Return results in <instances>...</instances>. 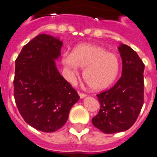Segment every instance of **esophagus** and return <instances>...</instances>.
Wrapping results in <instances>:
<instances>
[{"mask_svg": "<svg viewBox=\"0 0 157 157\" xmlns=\"http://www.w3.org/2000/svg\"><path fill=\"white\" fill-rule=\"evenodd\" d=\"M78 94H79V96H80V98H84L85 97H86V94H83V93H81V92H78Z\"/></svg>", "mask_w": 157, "mask_h": 157, "instance_id": "esophagus-1", "label": "esophagus"}]
</instances>
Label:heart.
Here are the masks:
<instances>
[{"mask_svg":"<svg viewBox=\"0 0 157 157\" xmlns=\"http://www.w3.org/2000/svg\"><path fill=\"white\" fill-rule=\"evenodd\" d=\"M63 63L69 71V79L84 68L83 80L93 90H100L110 86L120 73L121 61L114 53L108 52L103 47L94 44H80L72 54H64Z\"/></svg>","mask_w":157,"mask_h":157,"instance_id":"heart-1","label":"heart"}]
</instances>
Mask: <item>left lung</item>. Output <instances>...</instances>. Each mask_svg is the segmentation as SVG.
I'll return each instance as SVG.
<instances>
[{
	"instance_id": "obj_1",
	"label": "left lung",
	"mask_w": 157,
	"mask_h": 157,
	"mask_svg": "<svg viewBox=\"0 0 157 157\" xmlns=\"http://www.w3.org/2000/svg\"><path fill=\"white\" fill-rule=\"evenodd\" d=\"M122 76L113 87L97 94L100 104L92 119L95 127L105 133H115L133 125L144 105V63L136 51L121 44Z\"/></svg>"
}]
</instances>
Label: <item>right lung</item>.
Instances as JSON below:
<instances>
[{
  "label": "right lung",
  "instance_id": "1",
  "mask_svg": "<svg viewBox=\"0 0 157 157\" xmlns=\"http://www.w3.org/2000/svg\"><path fill=\"white\" fill-rule=\"evenodd\" d=\"M62 45L59 38L37 35L15 60L13 95L18 110L26 123L46 133L64 125L80 99L56 67Z\"/></svg>",
  "mask_w": 157,
  "mask_h": 157
}]
</instances>
